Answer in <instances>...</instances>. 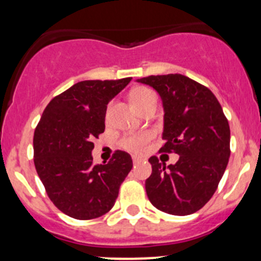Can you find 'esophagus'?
I'll return each mask as SVG.
<instances>
[{
	"label": "esophagus",
	"mask_w": 261,
	"mask_h": 261,
	"mask_svg": "<svg viewBox=\"0 0 261 261\" xmlns=\"http://www.w3.org/2000/svg\"><path fill=\"white\" fill-rule=\"evenodd\" d=\"M141 161H142L141 157H133V163H134V165H137V163L141 162Z\"/></svg>",
	"instance_id": "esophagus-1"
}]
</instances>
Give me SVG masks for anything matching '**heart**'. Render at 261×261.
<instances>
[{
  "instance_id": "b5f03b06",
  "label": "heart",
  "mask_w": 261,
  "mask_h": 261,
  "mask_svg": "<svg viewBox=\"0 0 261 261\" xmlns=\"http://www.w3.org/2000/svg\"><path fill=\"white\" fill-rule=\"evenodd\" d=\"M129 98L132 104L137 109H141L142 107L146 106L150 100H154L155 95L149 88L147 87H137L130 91ZM152 139V133L149 132H142V133H128L123 136L119 141V146L123 149L129 150L133 153H139L143 150L146 144Z\"/></svg>"
}]
</instances>
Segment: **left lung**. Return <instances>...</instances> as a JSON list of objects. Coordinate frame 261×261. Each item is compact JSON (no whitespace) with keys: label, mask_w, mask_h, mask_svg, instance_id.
<instances>
[{"label":"left lung","mask_w":261,"mask_h":261,"mask_svg":"<svg viewBox=\"0 0 261 261\" xmlns=\"http://www.w3.org/2000/svg\"><path fill=\"white\" fill-rule=\"evenodd\" d=\"M160 93L165 107V143L160 152L177 153L176 165L166 167L149 158L146 179L150 203L171 215L193 214L217 190L230 157V127L214 93L182 74L149 75L138 79Z\"/></svg>","instance_id":"obj_1"}]
</instances>
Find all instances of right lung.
Masks as SVG:
<instances>
[{"label":"right lung","instance_id":"right-lung-1","mask_svg":"<svg viewBox=\"0 0 261 261\" xmlns=\"http://www.w3.org/2000/svg\"><path fill=\"white\" fill-rule=\"evenodd\" d=\"M130 80L76 83L51 99L35 128V168L51 202L72 219L91 220L111 211L133 167L124 150H115L99 166L91 157L93 139L106 129L107 104Z\"/></svg>","mask_w":261,"mask_h":261}]
</instances>
